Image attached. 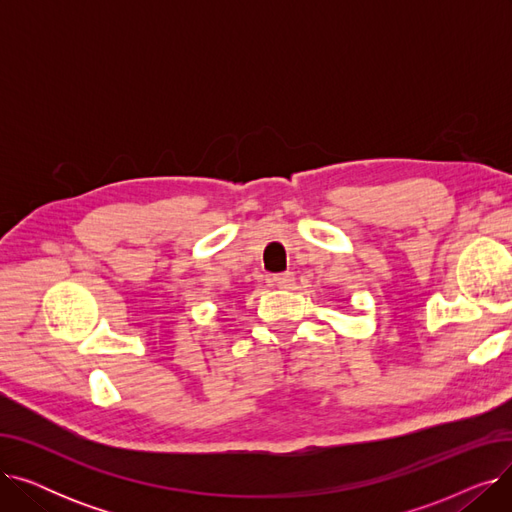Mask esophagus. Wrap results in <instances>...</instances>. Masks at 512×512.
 Returning a JSON list of instances; mask_svg holds the SVG:
<instances>
[{
	"instance_id": "obj_1",
	"label": "esophagus",
	"mask_w": 512,
	"mask_h": 512,
	"mask_svg": "<svg viewBox=\"0 0 512 512\" xmlns=\"http://www.w3.org/2000/svg\"><path fill=\"white\" fill-rule=\"evenodd\" d=\"M272 282H274V286H278V288H282V290H288V288L294 286V274H292V272L276 274V276H272Z\"/></svg>"
}]
</instances>
